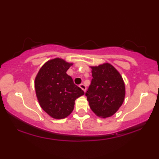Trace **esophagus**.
Returning a JSON list of instances; mask_svg holds the SVG:
<instances>
[{"label":"esophagus","mask_w":159,"mask_h":159,"mask_svg":"<svg viewBox=\"0 0 159 159\" xmlns=\"http://www.w3.org/2000/svg\"><path fill=\"white\" fill-rule=\"evenodd\" d=\"M80 88H81L82 90H83L84 92H85V91H86L87 88H86V86L84 85V84H80Z\"/></svg>","instance_id":"esophagus-1"}]
</instances>
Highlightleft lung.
Instances as JSON below:
<instances>
[{"mask_svg": "<svg viewBox=\"0 0 159 159\" xmlns=\"http://www.w3.org/2000/svg\"><path fill=\"white\" fill-rule=\"evenodd\" d=\"M93 79L85 93L91 110L102 118L114 115L122 105L125 86L119 71L111 64L90 66Z\"/></svg>", "mask_w": 159, "mask_h": 159, "instance_id": "obj_1", "label": "left lung"}]
</instances>
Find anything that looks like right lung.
I'll return each instance as SVG.
<instances>
[{"mask_svg": "<svg viewBox=\"0 0 159 159\" xmlns=\"http://www.w3.org/2000/svg\"><path fill=\"white\" fill-rule=\"evenodd\" d=\"M73 64L56 58L41 67L34 80L40 106L54 119H64L72 112L75 100L84 94L66 71Z\"/></svg>", "mask_w": 159, "mask_h": 159, "instance_id": "obj_1", "label": "right lung"}]
</instances>
